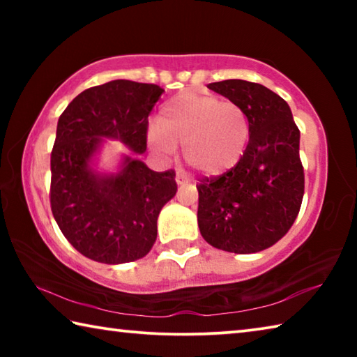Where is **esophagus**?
<instances>
[{
	"label": "esophagus",
	"instance_id": "esophagus-1",
	"mask_svg": "<svg viewBox=\"0 0 357 357\" xmlns=\"http://www.w3.org/2000/svg\"><path fill=\"white\" fill-rule=\"evenodd\" d=\"M176 183H178V185H184V184H187L189 183V179H187V176L184 173H176Z\"/></svg>",
	"mask_w": 357,
	"mask_h": 357
}]
</instances>
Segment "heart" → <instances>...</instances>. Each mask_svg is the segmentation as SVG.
Returning <instances> with one entry per match:
<instances>
[{"label": "heart", "instance_id": "1", "mask_svg": "<svg viewBox=\"0 0 357 357\" xmlns=\"http://www.w3.org/2000/svg\"><path fill=\"white\" fill-rule=\"evenodd\" d=\"M250 138V121L234 100L183 93L167 100L148 142L159 153L183 146L184 160L203 176H219L239 164Z\"/></svg>", "mask_w": 357, "mask_h": 357}]
</instances>
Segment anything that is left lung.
Returning a JSON list of instances; mask_svg holds the SVG:
<instances>
[{"label":"left lung","mask_w":357,"mask_h":357,"mask_svg":"<svg viewBox=\"0 0 357 357\" xmlns=\"http://www.w3.org/2000/svg\"><path fill=\"white\" fill-rule=\"evenodd\" d=\"M208 88L244 108L250 138L236 167L197 184L200 233L225 252L264 250L285 236L299 214L304 197L299 129L287 102L263 84L223 80Z\"/></svg>","instance_id":"8db88e82"}]
</instances>
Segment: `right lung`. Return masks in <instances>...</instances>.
<instances>
[{
    "label": "right lung",
    "mask_w": 357,
    "mask_h": 357,
    "mask_svg": "<svg viewBox=\"0 0 357 357\" xmlns=\"http://www.w3.org/2000/svg\"><path fill=\"white\" fill-rule=\"evenodd\" d=\"M164 93L157 84L113 80L84 89L58 119L52 149L50 206L64 238L89 259L119 264L143 258L157 238V217L176 195L174 170L153 172L126 157L118 173H96L102 138L146 151L148 116Z\"/></svg>",
    "instance_id": "right-lung-1"
}]
</instances>
